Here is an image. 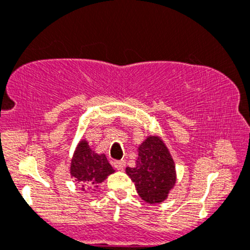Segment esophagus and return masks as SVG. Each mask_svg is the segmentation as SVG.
I'll return each mask as SVG.
<instances>
[{"label": "esophagus", "mask_w": 250, "mask_h": 250, "mask_svg": "<svg viewBox=\"0 0 250 250\" xmlns=\"http://www.w3.org/2000/svg\"><path fill=\"white\" fill-rule=\"evenodd\" d=\"M113 166L114 168L118 169V171H123L125 167V161L124 160H117V161H113Z\"/></svg>", "instance_id": "obj_1"}]
</instances>
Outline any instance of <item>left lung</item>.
<instances>
[{"mask_svg":"<svg viewBox=\"0 0 250 250\" xmlns=\"http://www.w3.org/2000/svg\"><path fill=\"white\" fill-rule=\"evenodd\" d=\"M125 171L136 185L140 198L151 205L165 201L177 183L171 152L157 134L146 137L138 146L136 166L126 167Z\"/></svg>","mask_w":250,"mask_h":250,"instance_id":"left-lung-1","label":"left lung"}]
</instances>
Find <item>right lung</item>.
Masks as SVG:
<instances>
[{
    "label": "right lung",
    "mask_w": 250,
    "mask_h": 250,
    "mask_svg": "<svg viewBox=\"0 0 250 250\" xmlns=\"http://www.w3.org/2000/svg\"><path fill=\"white\" fill-rule=\"evenodd\" d=\"M112 173L114 169L107 161L106 155L93 151L87 140L82 139L78 143L70 164V175L82 184V190L92 186L98 188V185Z\"/></svg>",
    "instance_id": "add662e5"
}]
</instances>
